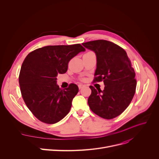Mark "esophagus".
Wrapping results in <instances>:
<instances>
[{
    "instance_id": "obj_1",
    "label": "esophagus",
    "mask_w": 159,
    "mask_h": 159,
    "mask_svg": "<svg viewBox=\"0 0 159 159\" xmlns=\"http://www.w3.org/2000/svg\"><path fill=\"white\" fill-rule=\"evenodd\" d=\"M78 86H79V88L80 89H82V88L84 87V85H83V84H79Z\"/></svg>"
}]
</instances>
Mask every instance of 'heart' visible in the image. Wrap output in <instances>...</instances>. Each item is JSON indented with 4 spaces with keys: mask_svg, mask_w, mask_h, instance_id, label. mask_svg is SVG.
<instances>
[{
    "mask_svg": "<svg viewBox=\"0 0 159 159\" xmlns=\"http://www.w3.org/2000/svg\"><path fill=\"white\" fill-rule=\"evenodd\" d=\"M91 52H88V53H91Z\"/></svg>",
    "mask_w": 159,
    "mask_h": 159,
    "instance_id": "1",
    "label": "heart"
}]
</instances>
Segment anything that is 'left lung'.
Returning a JSON list of instances; mask_svg holds the SVG:
<instances>
[{
    "mask_svg": "<svg viewBox=\"0 0 159 159\" xmlns=\"http://www.w3.org/2000/svg\"><path fill=\"white\" fill-rule=\"evenodd\" d=\"M82 44L97 56L93 81H103L105 85L103 91L89 86L88 105L103 119L115 118L126 109L135 93L137 80L131 61L123 48L110 41L97 40Z\"/></svg>",
    "mask_w": 159,
    "mask_h": 159,
    "instance_id": "left-lung-1",
    "label": "left lung"
}]
</instances>
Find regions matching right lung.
I'll return each mask as SVG.
<instances>
[{
    "label": "right lung",
    "instance_id": "1",
    "mask_svg": "<svg viewBox=\"0 0 159 159\" xmlns=\"http://www.w3.org/2000/svg\"><path fill=\"white\" fill-rule=\"evenodd\" d=\"M85 50L80 44L48 46L25 58L19 77L21 94L28 109L40 121L55 124L69 113L79 88L71 84L62 89L57 84V77L67 71L72 58Z\"/></svg>",
    "mask_w": 159,
    "mask_h": 159
}]
</instances>
